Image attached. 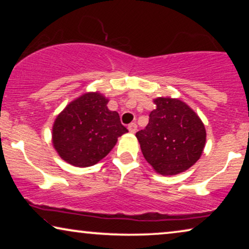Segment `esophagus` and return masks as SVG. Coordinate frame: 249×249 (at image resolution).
Here are the masks:
<instances>
[{
  "label": "esophagus",
  "instance_id": "obj_1",
  "mask_svg": "<svg viewBox=\"0 0 249 249\" xmlns=\"http://www.w3.org/2000/svg\"><path fill=\"white\" fill-rule=\"evenodd\" d=\"M128 130L130 131V132H132V134H134V132L137 131V124L132 122V124H130L128 125Z\"/></svg>",
  "mask_w": 249,
  "mask_h": 249
}]
</instances>
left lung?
Returning a JSON list of instances; mask_svg holds the SVG:
<instances>
[{
  "instance_id": "1",
  "label": "left lung",
  "mask_w": 249,
  "mask_h": 249,
  "mask_svg": "<svg viewBox=\"0 0 249 249\" xmlns=\"http://www.w3.org/2000/svg\"><path fill=\"white\" fill-rule=\"evenodd\" d=\"M148 124L136 132L142 155L160 175L186 171L202 155L206 142L203 122L188 105L175 98L159 97Z\"/></svg>"
}]
</instances>
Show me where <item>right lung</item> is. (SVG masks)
<instances>
[{"label":"right lung","mask_w":249,"mask_h":249,"mask_svg":"<svg viewBox=\"0 0 249 249\" xmlns=\"http://www.w3.org/2000/svg\"><path fill=\"white\" fill-rule=\"evenodd\" d=\"M107 100L88 93L68 105L53 125V146L64 161L90 166L105 158L118 137L127 132L118 112L110 111Z\"/></svg>","instance_id":"right-lung-1"}]
</instances>
